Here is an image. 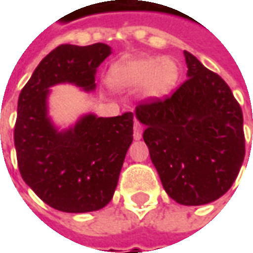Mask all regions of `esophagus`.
Masks as SVG:
<instances>
[{
    "label": "esophagus",
    "instance_id": "obj_1",
    "mask_svg": "<svg viewBox=\"0 0 253 253\" xmlns=\"http://www.w3.org/2000/svg\"><path fill=\"white\" fill-rule=\"evenodd\" d=\"M142 138V125L139 122L134 123V139H141Z\"/></svg>",
    "mask_w": 253,
    "mask_h": 253
}]
</instances>
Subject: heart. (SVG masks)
<instances>
[{
	"label": "heart",
	"instance_id": "1",
	"mask_svg": "<svg viewBox=\"0 0 253 253\" xmlns=\"http://www.w3.org/2000/svg\"><path fill=\"white\" fill-rule=\"evenodd\" d=\"M180 77V69L170 58L135 57L112 65L108 84L121 90L142 88L146 99H163L169 94Z\"/></svg>",
	"mask_w": 253,
	"mask_h": 253
}]
</instances>
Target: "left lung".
Instances as JSON below:
<instances>
[{
  "label": "left lung",
  "instance_id": "obj_1",
  "mask_svg": "<svg viewBox=\"0 0 253 253\" xmlns=\"http://www.w3.org/2000/svg\"><path fill=\"white\" fill-rule=\"evenodd\" d=\"M187 80L165 99L137 105L143 141L165 192L201 206L232 187L245 156L243 111L228 84L184 51Z\"/></svg>",
  "mask_w": 253,
  "mask_h": 253
}]
</instances>
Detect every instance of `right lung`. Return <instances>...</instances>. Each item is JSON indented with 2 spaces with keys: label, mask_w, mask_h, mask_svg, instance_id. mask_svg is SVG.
Listing matches in <instances>:
<instances>
[{
  "label": "right lung",
  "mask_w": 253,
  "mask_h": 253,
  "mask_svg": "<svg viewBox=\"0 0 253 253\" xmlns=\"http://www.w3.org/2000/svg\"><path fill=\"white\" fill-rule=\"evenodd\" d=\"M110 54L104 43L61 44L42 59L19 96L14 148L20 173L42 201L59 211L107 206L132 142V112L112 118L86 114L65 130L48 116L50 88L73 84L94 90L96 69Z\"/></svg>",
  "instance_id": "add662e5"
}]
</instances>
